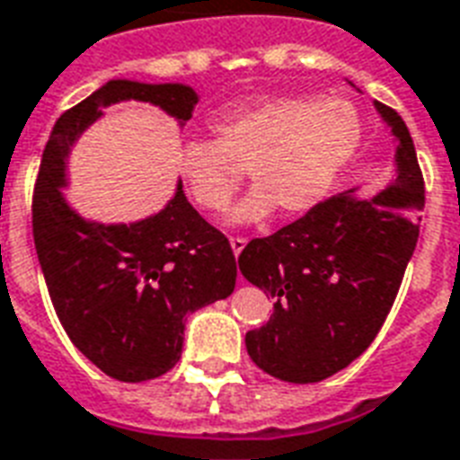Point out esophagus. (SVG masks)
<instances>
[{
	"instance_id": "1",
	"label": "esophagus",
	"mask_w": 460,
	"mask_h": 460,
	"mask_svg": "<svg viewBox=\"0 0 460 460\" xmlns=\"http://www.w3.org/2000/svg\"><path fill=\"white\" fill-rule=\"evenodd\" d=\"M229 243H231V251H234V256H239L241 251L246 248V239H241V236H231Z\"/></svg>"
}]
</instances>
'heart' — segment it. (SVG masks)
I'll return each instance as SVG.
<instances>
[{"label":"heart","mask_w":460,"mask_h":460,"mask_svg":"<svg viewBox=\"0 0 460 460\" xmlns=\"http://www.w3.org/2000/svg\"><path fill=\"white\" fill-rule=\"evenodd\" d=\"M217 141L180 146L178 172L197 207L221 212L241 182L253 187L229 214L234 226L316 207L334 187L363 141L356 104L339 97H263L219 109L212 117Z\"/></svg>","instance_id":"heart-1"}]
</instances>
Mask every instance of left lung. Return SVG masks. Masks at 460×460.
<instances>
[{
    "label": "left lung",
    "mask_w": 460,
    "mask_h": 460,
    "mask_svg": "<svg viewBox=\"0 0 460 460\" xmlns=\"http://www.w3.org/2000/svg\"><path fill=\"white\" fill-rule=\"evenodd\" d=\"M373 104L394 141L390 182L329 197L239 256L243 278L275 299L268 324L246 334L248 356L285 383H319L368 349L420 239L424 180L410 128Z\"/></svg>",
    "instance_id": "8db88e82"
}]
</instances>
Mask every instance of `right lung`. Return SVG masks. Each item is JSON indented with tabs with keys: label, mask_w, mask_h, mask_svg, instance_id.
Segmentation results:
<instances>
[{
	"label": "right lung",
	"mask_w": 460,
	"mask_h": 460,
	"mask_svg": "<svg viewBox=\"0 0 460 460\" xmlns=\"http://www.w3.org/2000/svg\"><path fill=\"white\" fill-rule=\"evenodd\" d=\"M146 102L182 126L199 94L182 83L109 80L53 126L33 192V241L49 295L70 341L109 377L141 383L180 360L190 312L229 297V239L187 202L182 182L161 212L128 224L87 219L63 190L67 158L102 111Z\"/></svg>",
	"instance_id": "1"
}]
</instances>
